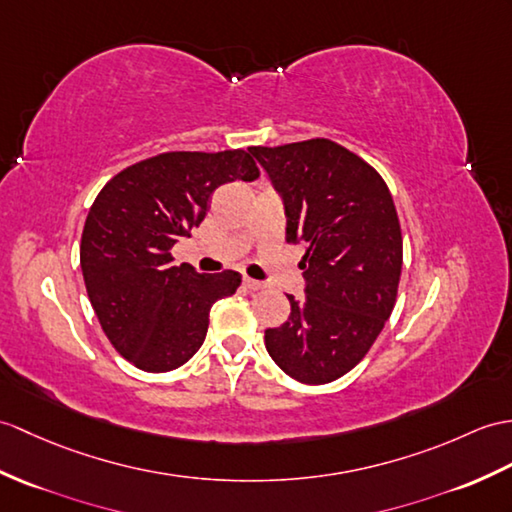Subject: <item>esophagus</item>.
Instances as JSON below:
<instances>
[{"mask_svg": "<svg viewBox=\"0 0 512 512\" xmlns=\"http://www.w3.org/2000/svg\"><path fill=\"white\" fill-rule=\"evenodd\" d=\"M244 288L251 290V292H257V290H264L266 283H261V281H255V279H251V277H246V279H244Z\"/></svg>", "mask_w": 512, "mask_h": 512, "instance_id": "34e87169", "label": "esophagus"}]
</instances>
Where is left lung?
<instances>
[{
  "label": "left lung",
  "mask_w": 512,
  "mask_h": 512,
  "mask_svg": "<svg viewBox=\"0 0 512 512\" xmlns=\"http://www.w3.org/2000/svg\"><path fill=\"white\" fill-rule=\"evenodd\" d=\"M283 198L285 240L301 242L305 299L266 329V349L301 384L349 373L384 329L397 301L403 240L392 194L373 165L331 139L253 146Z\"/></svg>",
  "instance_id": "8db88e82"
}]
</instances>
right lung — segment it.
<instances>
[{
	"mask_svg": "<svg viewBox=\"0 0 512 512\" xmlns=\"http://www.w3.org/2000/svg\"><path fill=\"white\" fill-rule=\"evenodd\" d=\"M246 150L161 152L128 165L95 196L80 240L89 301L115 351L148 373L183 366L205 342L209 312L242 275L174 266L172 246L205 220L224 183L255 181Z\"/></svg>",
	"mask_w": 512,
	"mask_h": 512,
	"instance_id": "1",
	"label": "right lung"
}]
</instances>
